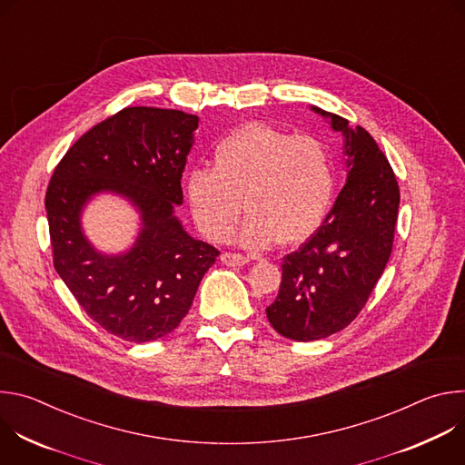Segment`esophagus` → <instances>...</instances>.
I'll list each match as a JSON object with an SVG mask.
<instances>
[{"instance_id": "esophagus-1", "label": "esophagus", "mask_w": 465, "mask_h": 465, "mask_svg": "<svg viewBox=\"0 0 465 465\" xmlns=\"http://www.w3.org/2000/svg\"><path fill=\"white\" fill-rule=\"evenodd\" d=\"M221 261L224 264H228V267H239V264H246L250 259L242 253H235V252H224L221 255Z\"/></svg>"}]
</instances>
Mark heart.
<instances>
[{
  "instance_id": "obj_1",
  "label": "heart",
  "mask_w": 465,
  "mask_h": 465,
  "mask_svg": "<svg viewBox=\"0 0 465 465\" xmlns=\"http://www.w3.org/2000/svg\"><path fill=\"white\" fill-rule=\"evenodd\" d=\"M337 193L329 149L312 136L248 123L213 149L212 167H193L183 196L193 223L212 241H226L244 210L241 239L250 248L300 244L325 221Z\"/></svg>"
}]
</instances>
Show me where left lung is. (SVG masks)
<instances>
[{"mask_svg":"<svg viewBox=\"0 0 465 465\" xmlns=\"http://www.w3.org/2000/svg\"><path fill=\"white\" fill-rule=\"evenodd\" d=\"M312 110L344 136L348 180L322 226L282 262L267 318L280 335L311 342L348 327L366 305L391 253L400 208L395 174L362 126Z\"/></svg>","mask_w":465,"mask_h":465,"instance_id":"1","label":"left lung"}]
</instances>
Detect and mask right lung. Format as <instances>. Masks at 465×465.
Masks as SVG:
<instances>
[{
  "label": "right lung",
  "instance_id": "1",
  "mask_svg": "<svg viewBox=\"0 0 465 465\" xmlns=\"http://www.w3.org/2000/svg\"><path fill=\"white\" fill-rule=\"evenodd\" d=\"M196 126L180 110L123 108L70 147L47 185L54 271L97 325L128 342L176 329L221 253L173 215ZM101 190L126 195L143 213L135 246L121 256H103L80 230L84 204Z\"/></svg>",
  "mask_w": 465,
  "mask_h": 465
}]
</instances>
